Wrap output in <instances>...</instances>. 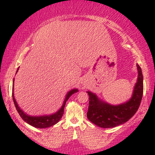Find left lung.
Segmentation results:
<instances>
[{
	"label": "left lung",
	"mask_w": 155,
	"mask_h": 155,
	"mask_svg": "<svg viewBox=\"0 0 155 155\" xmlns=\"http://www.w3.org/2000/svg\"><path fill=\"white\" fill-rule=\"evenodd\" d=\"M138 76L131 99L125 104L111 106L99 101L91 92L89 95V108L87 117L90 122L104 128H110L127 122L138 111L142 97L143 84L141 68L137 64Z\"/></svg>",
	"instance_id": "obj_1"
}]
</instances>
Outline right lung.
<instances>
[{
    "label": "right lung",
    "mask_w": 155,
    "mask_h": 155,
    "mask_svg": "<svg viewBox=\"0 0 155 155\" xmlns=\"http://www.w3.org/2000/svg\"><path fill=\"white\" fill-rule=\"evenodd\" d=\"M18 71V70H17ZM14 82V80H13ZM78 91V90L74 89V90H71L67 94L66 97H65V101H64L63 105L62 106V108L56 113H54V114L49 115V116H42V117H31L28 116V115L25 114L23 112L22 110L19 108V107L17 105V102H16L15 97H14V93L12 92V97H13V101L14 104L16 107V109L18 111L19 114L20 115V117H22V119L25 122H26L27 123H28L31 125L35 127H38V128H46V127H51V126L54 125L56 123H58L59 122V120L61 119V117H63V112H64V108H65V103L68 101V99L70 97V96H71L73 94L75 93Z\"/></svg>",
    "instance_id": "1"
}]
</instances>
